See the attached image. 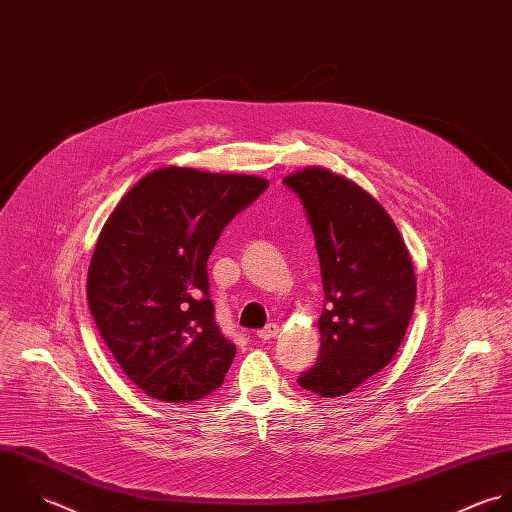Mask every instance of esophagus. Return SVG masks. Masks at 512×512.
Wrapping results in <instances>:
<instances>
[{"label": "esophagus", "instance_id": "obj_1", "mask_svg": "<svg viewBox=\"0 0 512 512\" xmlns=\"http://www.w3.org/2000/svg\"><path fill=\"white\" fill-rule=\"evenodd\" d=\"M278 334H280V328L274 326V324H270V326H266L264 330H260L256 336L262 341H268L272 340V338H278Z\"/></svg>", "mask_w": 512, "mask_h": 512}]
</instances>
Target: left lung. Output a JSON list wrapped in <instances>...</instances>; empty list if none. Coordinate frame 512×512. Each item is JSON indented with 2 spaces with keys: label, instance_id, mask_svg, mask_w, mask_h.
Returning a JSON list of instances; mask_svg holds the SVG:
<instances>
[{
  "label": "left lung",
  "instance_id": "1",
  "mask_svg": "<svg viewBox=\"0 0 512 512\" xmlns=\"http://www.w3.org/2000/svg\"><path fill=\"white\" fill-rule=\"evenodd\" d=\"M284 182L310 218L326 294L320 357L298 383L340 397L397 353L415 306L413 262L391 216L355 182L322 167Z\"/></svg>",
  "mask_w": 512,
  "mask_h": 512
}]
</instances>
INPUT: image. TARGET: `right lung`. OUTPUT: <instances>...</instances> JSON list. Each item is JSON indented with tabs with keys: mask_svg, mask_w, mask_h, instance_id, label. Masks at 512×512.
I'll return each mask as SVG.
<instances>
[{
	"mask_svg": "<svg viewBox=\"0 0 512 512\" xmlns=\"http://www.w3.org/2000/svg\"><path fill=\"white\" fill-rule=\"evenodd\" d=\"M268 184L165 167L143 176L107 218L87 300L117 363L149 397L190 403L222 385L236 345L214 322L206 260L224 226Z\"/></svg>",
	"mask_w": 512,
	"mask_h": 512,
	"instance_id": "right-lung-1",
	"label": "right lung"
}]
</instances>
